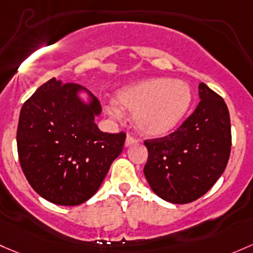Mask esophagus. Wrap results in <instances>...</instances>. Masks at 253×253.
I'll return each instance as SVG.
<instances>
[{"label":"esophagus","mask_w":253,"mask_h":253,"mask_svg":"<svg viewBox=\"0 0 253 253\" xmlns=\"http://www.w3.org/2000/svg\"><path fill=\"white\" fill-rule=\"evenodd\" d=\"M135 142H137V140H135L133 137H131V135H127L126 140H125V147H126V148L131 147V145H133Z\"/></svg>","instance_id":"34e87169"}]
</instances>
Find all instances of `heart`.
<instances>
[{
    "label": "heart",
    "instance_id": "obj_1",
    "mask_svg": "<svg viewBox=\"0 0 253 253\" xmlns=\"http://www.w3.org/2000/svg\"><path fill=\"white\" fill-rule=\"evenodd\" d=\"M191 102L193 93L187 82L150 78L119 87L105 111L114 118H122L124 110L133 113L132 119L139 133L165 137L182 124Z\"/></svg>",
    "mask_w": 253,
    "mask_h": 253
}]
</instances>
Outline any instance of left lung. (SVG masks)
<instances>
[{"mask_svg": "<svg viewBox=\"0 0 253 253\" xmlns=\"http://www.w3.org/2000/svg\"><path fill=\"white\" fill-rule=\"evenodd\" d=\"M200 103L169 137L145 140L144 175L151 190L171 204H188L213 187L232 147L230 118L223 98L199 84Z\"/></svg>", "mask_w": 253, "mask_h": 253, "instance_id": "obj_1", "label": "left lung"}]
</instances>
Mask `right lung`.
<instances>
[{
  "mask_svg": "<svg viewBox=\"0 0 253 253\" xmlns=\"http://www.w3.org/2000/svg\"><path fill=\"white\" fill-rule=\"evenodd\" d=\"M99 102L88 89L50 79L24 103L17 131L21 169L49 203L78 206L102 185L126 134L102 132Z\"/></svg>",
  "mask_w": 253,
  "mask_h": 253,
  "instance_id": "1",
  "label": "right lung"
}]
</instances>
